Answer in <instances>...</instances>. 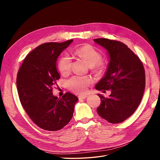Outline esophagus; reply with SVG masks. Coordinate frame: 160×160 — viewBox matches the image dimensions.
Returning a JSON list of instances; mask_svg holds the SVG:
<instances>
[{"label": "esophagus", "mask_w": 160, "mask_h": 160, "mask_svg": "<svg viewBox=\"0 0 160 160\" xmlns=\"http://www.w3.org/2000/svg\"><path fill=\"white\" fill-rule=\"evenodd\" d=\"M78 98H79V99H84L88 98V95H80L78 96Z\"/></svg>", "instance_id": "1"}]
</instances>
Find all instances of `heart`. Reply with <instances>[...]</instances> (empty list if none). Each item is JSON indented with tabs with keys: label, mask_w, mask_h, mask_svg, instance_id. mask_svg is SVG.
<instances>
[{
	"label": "heart",
	"mask_w": 160,
	"mask_h": 160,
	"mask_svg": "<svg viewBox=\"0 0 160 160\" xmlns=\"http://www.w3.org/2000/svg\"><path fill=\"white\" fill-rule=\"evenodd\" d=\"M75 54L81 59H83L91 69V71L96 74H101L103 71V65L100 61L101 55L91 45L82 46L75 51ZM59 69L61 73L67 74L71 68V59L67 55L62 56L59 61ZM92 83L91 79L87 77L75 76L69 80V88L78 93H83L87 91L88 86Z\"/></svg>",
	"instance_id": "obj_1"
}]
</instances>
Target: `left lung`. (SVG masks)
<instances>
[{"label": "left lung", "instance_id": "left-lung-1", "mask_svg": "<svg viewBox=\"0 0 160 160\" xmlns=\"http://www.w3.org/2000/svg\"><path fill=\"white\" fill-rule=\"evenodd\" d=\"M97 44L108 51L109 62L97 90H111L109 98L98 94L97 109L101 118L111 123H122L137 109L143 98L146 77L142 61L124 43L108 38H95Z\"/></svg>", "mask_w": 160, "mask_h": 160}]
</instances>
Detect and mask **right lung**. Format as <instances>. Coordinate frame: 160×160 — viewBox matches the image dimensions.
Wrapping results in <instances>:
<instances>
[{
  "mask_svg": "<svg viewBox=\"0 0 160 160\" xmlns=\"http://www.w3.org/2000/svg\"><path fill=\"white\" fill-rule=\"evenodd\" d=\"M72 42H47L28 54L18 70L17 86L23 109L32 122L47 131H58L73 115L77 97L69 92L61 98L52 95L53 86L60 78L57 58Z\"/></svg>",
  "mask_w": 160,
  "mask_h": 160,
  "instance_id": "add662e5",
  "label": "right lung"
}]
</instances>
